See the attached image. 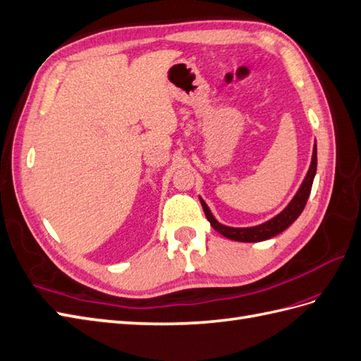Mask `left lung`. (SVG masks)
Wrapping results in <instances>:
<instances>
[{
  "label": "left lung",
  "mask_w": 361,
  "mask_h": 361,
  "mask_svg": "<svg viewBox=\"0 0 361 361\" xmlns=\"http://www.w3.org/2000/svg\"><path fill=\"white\" fill-rule=\"evenodd\" d=\"M315 171H317V144L314 145L312 161H311L310 170H307V174H306V178L302 183V187L298 188L294 199L289 202V205L282 211V213L277 214L276 217H272L271 221L262 224V225H257V226H251V228L225 226V225L219 224L216 221L214 216L211 214L209 208L207 207V204L202 199H200V204H202V208H204V211H205V216L208 219V222L211 224V226H213L217 233H221L222 235L228 237V239L235 240V242L268 240V239H271V237L283 233L286 228L291 225L298 216L302 214V211H303L306 202H307V197H310V195H311Z\"/></svg>",
  "instance_id": "left-lung-1"
}]
</instances>
